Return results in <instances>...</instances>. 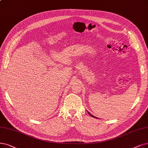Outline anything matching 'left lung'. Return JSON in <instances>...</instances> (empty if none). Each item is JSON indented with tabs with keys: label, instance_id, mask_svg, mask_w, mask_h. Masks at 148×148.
Instances as JSON below:
<instances>
[{
	"label": "left lung",
	"instance_id": "8db88e82",
	"mask_svg": "<svg viewBox=\"0 0 148 148\" xmlns=\"http://www.w3.org/2000/svg\"><path fill=\"white\" fill-rule=\"evenodd\" d=\"M88 113H89V114H90V116H92V117H93V118H96V117H95V116H93V115H92V114H90V113H89V112H88Z\"/></svg>",
	"mask_w": 148,
	"mask_h": 148
}]
</instances>
